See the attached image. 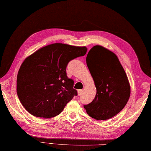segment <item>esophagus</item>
<instances>
[{
  "label": "esophagus",
  "instance_id": "obj_1",
  "mask_svg": "<svg viewBox=\"0 0 151 151\" xmlns=\"http://www.w3.org/2000/svg\"><path fill=\"white\" fill-rule=\"evenodd\" d=\"M78 95H79V96H80V95H81V94H82V93H83V90H82V89H80V90H78Z\"/></svg>",
  "mask_w": 151,
  "mask_h": 151
}]
</instances>
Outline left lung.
Here are the masks:
<instances>
[{"instance_id":"1","label":"left lung","mask_w":151,"mask_h":151,"mask_svg":"<svg viewBox=\"0 0 151 151\" xmlns=\"http://www.w3.org/2000/svg\"><path fill=\"white\" fill-rule=\"evenodd\" d=\"M86 62L96 89L95 99L83 105L91 117L106 120L124 109L130 96L129 83L114 53L100 45L87 54Z\"/></svg>"}]
</instances>
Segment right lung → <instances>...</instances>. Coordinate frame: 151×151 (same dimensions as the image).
<instances>
[{
  "label": "right lung",
  "instance_id": "right-lung-1",
  "mask_svg": "<svg viewBox=\"0 0 151 151\" xmlns=\"http://www.w3.org/2000/svg\"><path fill=\"white\" fill-rule=\"evenodd\" d=\"M85 47L54 43L25 58L17 76V95L28 112L39 118L58 115L74 96V81L68 78L70 61L84 56Z\"/></svg>",
  "mask_w": 151,
  "mask_h": 151
}]
</instances>
